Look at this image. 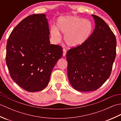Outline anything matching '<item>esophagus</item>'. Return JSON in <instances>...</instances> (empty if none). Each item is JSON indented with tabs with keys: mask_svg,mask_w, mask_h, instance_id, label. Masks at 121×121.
Wrapping results in <instances>:
<instances>
[{
	"mask_svg": "<svg viewBox=\"0 0 121 121\" xmlns=\"http://www.w3.org/2000/svg\"><path fill=\"white\" fill-rule=\"evenodd\" d=\"M66 50L65 48L63 49V56H65L66 55Z\"/></svg>",
	"mask_w": 121,
	"mask_h": 121,
	"instance_id": "esophagus-1",
	"label": "esophagus"
}]
</instances>
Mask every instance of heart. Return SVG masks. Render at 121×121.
Returning <instances> with one entry per match:
<instances>
[{
	"label": "heart",
	"instance_id": "heart-1",
	"mask_svg": "<svg viewBox=\"0 0 121 121\" xmlns=\"http://www.w3.org/2000/svg\"><path fill=\"white\" fill-rule=\"evenodd\" d=\"M93 26L91 21L82 18L69 16L62 17L56 23V28L51 30V35L54 41L59 42L60 32L65 35L64 40L70 47H77L85 43L91 36Z\"/></svg>",
	"mask_w": 121,
	"mask_h": 121
}]
</instances>
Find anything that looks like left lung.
<instances>
[{"label":"left lung","mask_w":121,"mask_h":121,"mask_svg":"<svg viewBox=\"0 0 121 121\" xmlns=\"http://www.w3.org/2000/svg\"><path fill=\"white\" fill-rule=\"evenodd\" d=\"M92 16L96 24L93 33L84 44L70 49L66 55L69 82L81 91H95L104 83L117 54L114 33L101 17Z\"/></svg>","instance_id":"8db88e82"}]
</instances>
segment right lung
<instances>
[{"mask_svg":"<svg viewBox=\"0 0 121 121\" xmlns=\"http://www.w3.org/2000/svg\"><path fill=\"white\" fill-rule=\"evenodd\" d=\"M49 29L45 14L30 15L10 34L6 61L11 78L30 92L47 86L52 69L62 56V47L50 44Z\"/></svg>","mask_w":121,"mask_h":121,"instance_id":"1","label":"right lung"}]
</instances>
